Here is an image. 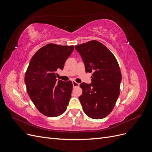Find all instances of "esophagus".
I'll list each match as a JSON object with an SVG mask.
<instances>
[{"label":"esophagus","mask_w":152,"mask_h":152,"mask_svg":"<svg viewBox=\"0 0 152 152\" xmlns=\"http://www.w3.org/2000/svg\"><path fill=\"white\" fill-rule=\"evenodd\" d=\"M72 84H73V87H79V85H80L79 83H77V82H76L75 81H72Z\"/></svg>","instance_id":"34e87169"}]
</instances>
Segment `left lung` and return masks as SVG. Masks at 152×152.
Wrapping results in <instances>:
<instances>
[{
    "mask_svg": "<svg viewBox=\"0 0 152 152\" xmlns=\"http://www.w3.org/2000/svg\"><path fill=\"white\" fill-rule=\"evenodd\" d=\"M75 48L84 61L86 72L93 73L91 84L80 85L82 94L79 99L82 109L91 118H103L112 111L120 94V67L114 55L97 40Z\"/></svg>",
    "mask_w": 152,
    "mask_h": 152,
    "instance_id": "left-lung-1",
    "label": "left lung"
}]
</instances>
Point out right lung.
<instances>
[{"label":"right lung","mask_w":152,"mask_h":152,"mask_svg":"<svg viewBox=\"0 0 152 152\" xmlns=\"http://www.w3.org/2000/svg\"><path fill=\"white\" fill-rule=\"evenodd\" d=\"M73 45L48 44L31 58L25 76L29 97L39 111L45 116L58 117L66 111L71 98L72 82L56 78L72 53Z\"/></svg>","instance_id":"1"}]
</instances>
